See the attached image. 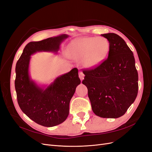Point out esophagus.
I'll return each mask as SVG.
<instances>
[{
	"mask_svg": "<svg viewBox=\"0 0 152 152\" xmlns=\"http://www.w3.org/2000/svg\"><path fill=\"white\" fill-rule=\"evenodd\" d=\"M79 78H80L81 80H83L84 78V74L82 72H79Z\"/></svg>",
	"mask_w": 152,
	"mask_h": 152,
	"instance_id": "obj_1",
	"label": "esophagus"
}]
</instances>
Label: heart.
<instances>
[{
    "instance_id": "obj_1",
    "label": "heart",
    "mask_w": 152,
    "mask_h": 152,
    "mask_svg": "<svg viewBox=\"0 0 152 152\" xmlns=\"http://www.w3.org/2000/svg\"><path fill=\"white\" fill-rule=\"evenodd\" d=\"M110 45L103 37H84L73 42L69 47L70 56L75 59H83L87 68L98 66L107 58Z\"/></svg>"
}]
</instances>
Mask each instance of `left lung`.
Segmentation results:
<instances>
[{"label":"left lung","mask_w":152,"mask_h":152,"mask_svg":"<svg viewBox=\"0 0 152 152\" xmlns=\"http://www.w3.org/2000/svg\"><path fill=\"white\" fill-rule=\"evenodd\" d=\"M108 56L94 69L83 72L82 84L88 89L92 110L97 116L116 118L134 103L138 91V74L134 54L120 36L108 33Z\"/></svg>","instance_id":"obj_1"}]
</instances>
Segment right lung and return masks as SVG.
<instances>
[{"instance_id":"add662e5","label":"right lung","mask_w":152,"mask_h":152,"mask_svg":"<svg viewBox=\"0 0 152 152\" xmlns=\"http://www.w3.org/2000/svg\"><path fill=\"white\" fill-rule=\"evenodd\" d=\"M68 35L61 34L27 44L16 65L15 89L22 112L39 125L53 127L65 121L69 114L70 100L80 84L78 69L58 77L49 85H39L31 79V56L39 52L58 54Z\"/></svg>"}]
</instances>
